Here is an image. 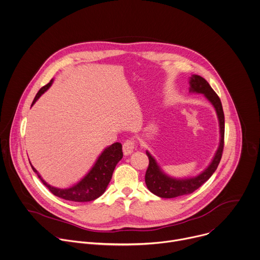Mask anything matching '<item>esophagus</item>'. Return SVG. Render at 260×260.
Here are the masks:
<instances>
[{
  "mask_svg": "<svg viewBox=\"0 0 260 260\" xmlns=\"http://www.w3.org/2000/svg\"><path fill=\"white\" fill-rule=\"evenodd\" d=\"M135 148V140L128 139L123 144V152L125 155H130Z\"/></svg>",
  "mask_w": 260,
  "mask_h": 260,
  "instance_id": "1",
  "label": "esophagus"
}]
</instances>
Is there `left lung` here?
<instances>
[{
  "label": "left lung",
  "instance_id": "1",
  "mask_svg": "<svg viewBox=\"0 0 260 260\" xmlns=\"http://www.w3.org/2000/svg\"><path fill=\"white\" fill-rule=\"evenodd\" d=\"M189 91L203 93L214 106L220 126V143L215 153V156L209 167L197 176L188 178H174L164 173L154 157L146 151L149 159V166L145 173V182L147 188L154 194L165 199H172L184 194L191 193L204 184L217 170L224 148V134H225V118L222 108V103L218 94L209 85V83L202 77L193 75L189 80Z\"/></svg>",
  "mask_w": 260,
  "mask_h": 260
}]
</instances>
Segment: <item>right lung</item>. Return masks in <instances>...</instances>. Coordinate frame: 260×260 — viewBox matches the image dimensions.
Returning <instances> with one entry per match:
<instances>
[{"mask_svg": "<svg viewBox=\"0 0 260 260\" xmlns=\"http://www.w3.org/2000/svg\"><path fill=\"white\" fill-rule=\"evenodd\" d=\"M53 80H51L46 86L41 87L37 94L35 95L32 106L35 104V102L41 96L42 93H44L49 87L52 85ZM123 152H122V144L119 142H116L109 147L105 148L104 151L101 153V155L98 157L95 164L91 168V170L86 174L82 180H80L75 185L69 187V188H58L51 186L48 184L38 173V172L32 167V170L35 173H37L38 177L42 181V183L56 197L73 201V202H90L99 197H101L111 178L113 175V172L117 166V164L122 159Z\"/></svg>", "mask_w": 260, "mask_h": 260, "instance_id": "right-lung-1", "label": "right lung"}]
</instances>
